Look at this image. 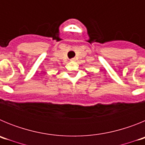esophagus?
Segmentation results:
<instances>
[{
  "mask_svg": "<svg viewBox=\"0 0 145 145\" xmlns=\"http://www.w3.org/2000/svg\"><path fill=\"white\" fill-rule=\"evenodd\" d=\"M75 60V58H72V59H71V61H74Z\"/></svg>",
  "mask_w": 145,
  "mask_h": 145,
  "instance_id": "34e87169",
  "label": "esophagus"
}]
</instances>
